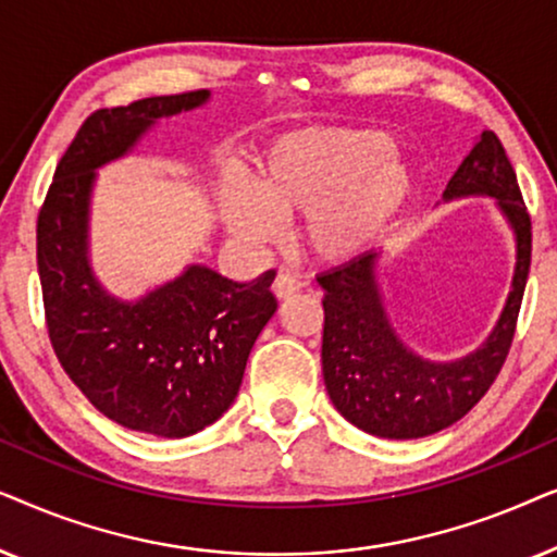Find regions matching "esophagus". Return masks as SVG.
I'll return each instance as SVG.
<instances>
[{
  "instance_id": "obj_1",
  "label": "esophagus",
  "mask_w": 557,
  "mask_h": 557,
  "mask_svg": "<svg viewBox=\"0 0 557 557\" xmlns=\"http://www.w3.org/2000/svg\"><path fill=\"white\" fill-rule=\"evenodd\" d=\"M299 288L301 281L288 271H281L276 281H273V294H276V299H292L294 294H299Z\"/></svg>"
}]
</instances>
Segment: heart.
I'll list each match as a JSON object with an SVG mask.
<instances>
[{
	"instance_id": "obj_1",
	"label": "heart",
	"mask_w": 557,
	"mask_h": 557,
	"mask_svg": "<svg viewBox=\"0 0 557 557\" xmlns=\"http://www.w3.org/2000/svg\"><path fill=\"white\" fill-rule=\"evenodd\" d=\"M413 170L380 128L322 126L281 136L250 185L223 182L227 231L246 243H273L278 220L301 223V246L319 263H349L377 246L413 195Z\"/></svg>"
}]
</instances>
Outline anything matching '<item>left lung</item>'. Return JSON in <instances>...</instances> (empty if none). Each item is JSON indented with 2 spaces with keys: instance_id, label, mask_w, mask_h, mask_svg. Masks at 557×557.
Returning a JSON list of instances; mask_svg holds the SVG:
<instances>
[{
  "instance_id": "left-lung-1",
  "label": "left lung",
  "mask_w": 557,
  "mask_h": 557,
  "mask_svg": "<svg viewBox=\"0 0 557 557\" xmlns=\"http://www.w3.org/2000/svg\"><path fill=\"white\" fill-rule=\"evenodd\" d=\"M490 197L515 238V271L505 307L482 345L456 360H429L400 339L387 311L380 261L368 250L317 276L324 288L322 375L332 406L377 438L408 441L438 433L484 398L512 345L530 273V215L497 136L482 132L441 195L444 202Z\"/></svg>"
}]
</instances>
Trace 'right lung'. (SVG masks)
I'll return each instance as SVG.
<instances>
[{"mask_svg": "<svg viewBox=\"0 0 557 557\" xmlns=\"http://www.w3.org/2000/svg\"><path fill=\"white\" fill-rule=\"evenodd\" d=\"M210 103V90L151 96L86 119L60 159L37 218V271L52 349L113 423L185 438L233 406L258 334L276 314V271L233 281L205 263L121 299L90 263L98 170L134 154L162 119Z\"/></svg>", "mask_w": 557, "mask_h": 557, "instance_id": "1", "label": "right lung"}]
</instances>
